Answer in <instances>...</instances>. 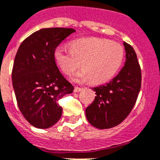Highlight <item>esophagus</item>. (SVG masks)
<instances>
[{"label":"esophagus","instance_id":"1","mask_svg":"<svg viewBox=\"0 0 160 160\" xmlns=\"http://www.w3.org/2000/svg\"><path fill=\"white\" fill-rule=\"evenodd\" d=\"M82 90V87H74V92H79V91H81Z\"/></svg>","mask_w":160,"mask_h":160}]
</instances>
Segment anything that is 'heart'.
I'll return each instance as SVG.
<instances>
[{
	"mask_svg": "<svg viewBox=\"0 0 160 160\" xmlns=\"http://www.w3.org/2000/svg\"><path fill=\"white\" fill-rule=\"evenodd\" d=\"M124 49L119 43L99 38L79 39L72 41L70 49L56 48L54 57L65 74L70 76L81 66L74 77L80 82L89 78L92 83H101L114 76L122 65Z\"/></svg>",
	"mask_w": 160,
	"mask_h": 160,
	"instance_id": "b5f03b06",
	"label": "heart"
}]
</instances>
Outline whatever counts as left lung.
<instances>
[{"mask_svg":"<svg viewBox=\"0 0 160 160\" xmlns=\"http://www.w3.org/2000/svg\"><path fill=\"white\" fill-rule=\"evenodd\" d=\"M125 63L119 73L105 85L94 87L96 96L86 108V117L98 129L121 124L132 111L141 89L142 73L133 47L124 42Z\"/></svg>","mask_w":160,"mask_h":160,"instance_id":"obj_1","label":"left lung"}]
</instances>
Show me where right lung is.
Listing matches in <instances>:
<instances>
[{
	"label": "right lung",
	"mask_w": 160,
	"mask_h": 160,
	"mask_svg": "<svg viewBox=\"0 0 160 160\" xmlns=\"http://www.w3.org/2000/svg\"><path fill=\"white\" fill-rule=\"evenodd\" d=\"M72 28H43L23 40L13 61L12 81L18 106L23 117L38 129H48L59 121L58 103L73 86L60 72L55 61L57 47Z\"/></svg>",
	"instance_id": "right-lung-1"
}]
</instances>
